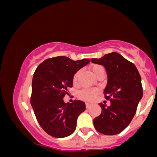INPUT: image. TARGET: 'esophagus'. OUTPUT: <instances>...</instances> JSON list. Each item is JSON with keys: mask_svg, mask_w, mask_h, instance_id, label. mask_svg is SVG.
Returning <instances> with one entry per match:
<instances>
[{"mask_svg": "<svg viewBox=\"0 0 157 157\" xmlns=\"http://www.w3.org/2000/svg\"><path fill=\"white\" fill-rule=\"evenodd\" d=\"M91 104L90 103H88V102H86V109H89V108H90L91 107Z\"/></svg>", "mask_w": 157, "mask_h": 157, "instance_id": "obj_1", "label": "esophagus"}]
</instances>
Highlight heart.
<instances>
[{"label": "heart", "instance_id": "obj_1", "mask_svg": "<svg viewBox=\"0 0 157 157\" xmlns=\"http://www.w3.org/2000/svg\"><path fill=\"white\" fill-rule=\"evenodd\" d=\"M101 68H102L101 66L94 65V66H93L92 67H91V71H93L94 75H96L97 73L98 72ZM77 77H78V72L75 74V77H74V82H76ZM97 93H98V90L97 89H83L80 91L79 96H80V98L83 99V100L91 101V100H93L95 98V96H96Z\"/></svg>", "mask_w": 157, "mask_h": 157}]
</instances>
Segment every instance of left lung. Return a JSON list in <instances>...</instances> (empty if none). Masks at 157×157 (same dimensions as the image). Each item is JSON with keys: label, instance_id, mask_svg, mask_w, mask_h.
<instances>
[{"label": "left lung", "instance_id": "obj_1", "mask_svg": "<svg viewBox=\"0 0 157 157\" xmlns=\"http://www.w3.org/2000/svg\"><path fill=\"white\" fill-rule=\"evenodd\" d=\"M91 61L105 68L108 81L103 93L111 102L108 107L99 103L102 112L94 119V125L101 134H120L130 124L142 97L141 77L134 64L117 52Z\"/></svg>", "mask_w": 157, "mask_h": 157}]
</instances>
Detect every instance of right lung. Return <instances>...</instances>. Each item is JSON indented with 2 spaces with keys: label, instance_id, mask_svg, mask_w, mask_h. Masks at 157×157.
<instances>
[{
  "label": "right lung",
  "instance_id": "right-lung-1",
  "mask_svg": "<svg viewBox=\"0 0 157 157\" xmlns=\"http://www.w3.org/2000/svg\"><path fill=\"white\" fill-rule=\"evenodd\" d=\"M89 62L59 56L44 60L36 68L30 102L40 125L52 136L66 137L76 129L77 117L86 105L80 100L66 103L63 97L72 87L74 75Z\"/></svg>",
  "mask_w": 157,
  "mask_h": 157
}]
</instances>
